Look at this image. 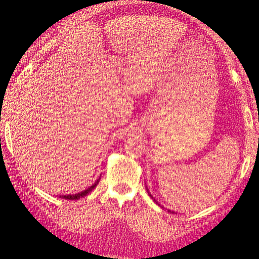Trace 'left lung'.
Masks as SVG:
<instances>
[{
    "instance_id": "8db88e82",
    "label": "left lung",
    "mask_w": 259,
    "mask_h": 259,
    "mask_svg": "<svg viewBox=\"0 0 259 259\" xmlns=\"http://www.w3.org/2000/svg\"><path fill=\"white\" fill-rule=\"evenodd\" d=\"M147 191H148V189H147ZM148 195H150V196H151V197H152V198H153V196H152V195H151V194H150V192H148ZM153 201H154V202H156V203H158V202H157L156 200H154V198H153ZM158 206H160V204H159V203H158ZM162 208H163V207H162ZM168 212H169V213H174V212H171V210H169V209H168Z\"/></svg>"
}]
</instances>
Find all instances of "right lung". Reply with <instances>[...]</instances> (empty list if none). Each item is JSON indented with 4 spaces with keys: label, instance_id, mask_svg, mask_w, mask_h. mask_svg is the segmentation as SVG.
<instances>
[{
    "label": "right lung",
    "instance_id": "obj_1",
    "mask_svg": "<svg viewBox=\"0 0 259 259\" xmlns=\"http://www.w3.org/2000/svg\"><path fill=\"white\" fill-rule=\"evenodd\" d=\"M99 181H100V178H99V179H97L96 181H95L94 185L90 186V187H88V189L84 190V191L79 192V194H75V195H62V196H59V197H61V198H65V200H79L80 197H84V196H86L88 194H90L92 190H94L95 187L97 186V184H99Z\"/></svg>",
    "mask_w": 259,
    "mask_h": 259
}]
</instances>
